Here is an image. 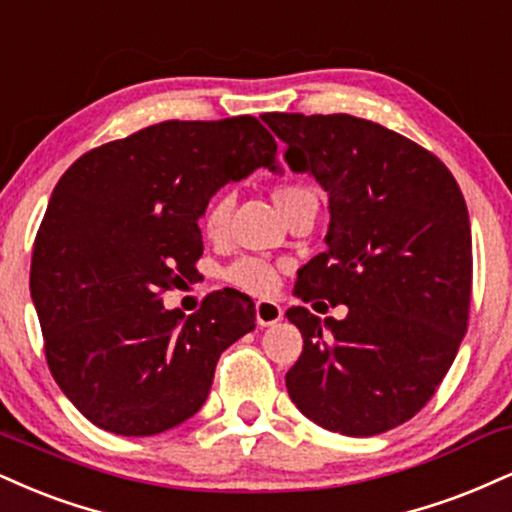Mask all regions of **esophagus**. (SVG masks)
Listing matches in <instances>:
<instances>
[{
  "label": "esophagus",
  "instance_id": "obj_1",
  "mask_svg": "<svg viewBox=\"0 0 512 512\" xmlns=\"http://www.w3.org/2000/svg\"><path fill=\"white\" fill-rule=\"evenodd\" d=\"M255 317L260 326H272L283 319L281 305H276L274 300H257L255 303Z\"/></svg>",
  "mask_w": 512,
  "mask_h": 512
}]
</instances>
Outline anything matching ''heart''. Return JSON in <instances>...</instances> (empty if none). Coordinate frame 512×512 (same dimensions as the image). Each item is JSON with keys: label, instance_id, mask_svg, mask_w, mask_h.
I'll return each instance as SVG.
<instances>
[{"label": "heart", "instance_id": "b5f03b06", "mask_svg": "<svg viewBox=\"0 0 512 512\" xmlns=\"http://www.w3.org/2000/svg\"><path fill=\"white\" fill-rule=\"evenodd\" d=\"M305 197H315V193L305 186H279L274 188L272 193L274 205L281 209V214H286L293 205L303 202ZM231 205H233V197L229 190H219V193L207 202L205 214H202V221H200L202 231H205L207 238H221V233L226 231V221H229ZM224 279L229 281L231 286L240 288V291L267 293L276 286V267L272 262L262 260V257L243 255L226 267Z\"/></svg>", "mask_w": 512, "mask_h": 512}]
</instances>
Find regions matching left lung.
<instances>
[{"mask_svg": "<svg viewBox=\"0 0 512 512\" xmlns=\"http://www.w3.org/2000/svg\"><path fill=\"white\" fill-rule=\"evenodd\" d=\"M286 162L329 193L326 250L298 272L291 307L303 355L288 396L319 427L374 436L415 417L467 331L472 233L465 197L434 152L350 114H262ZM315 305V307H317Z\"/></svg>", "mask_w": 512, "mask_h": 512, "instance_id": "1", "label": "left lung"}]
</instances>
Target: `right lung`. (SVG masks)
<instances>
[{
  "label": "right lung",
  "mask_w": 512,
  "mask_h": 512,
  "mask_svg": "<svg viewBox=\"0 0 512 512\" xmlns=\"http://www.w3.org/2000/svg\"><path fill=\"white\" fill-rule=\"evenodd\" d=\"M276 140L255 116L162 121L78 157L59 178L30 262V295L59 389L95 427L152 436L193 417L219 355L255 329L233 288L200 310L162 295L197 274V219L250 171L276 169Z\"/></svg>",
  "instance_id": "obj_1"
}]
</instances>
